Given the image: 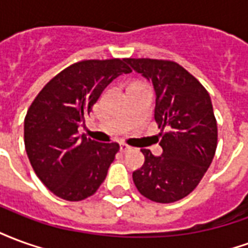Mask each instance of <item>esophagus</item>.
Listing matches in <instances>:
<instances>
[{
  "mask_svg": "<svg viewBox=\"0 0 248 248\" xmlns=\"http://www.w3.org/2000/svg\"><path fill=\"white\" fill-rule=\"evenodd\" d=\"M131 150V147L129 145H126V143H121V151L122 153H126V151Z\"/></svg>",
  "mask_w": 248,
  "mask_h": 248,
  "instance_id": "1",
  "label": "esophagus"
}]
</instances>
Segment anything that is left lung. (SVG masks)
<instances>
[{
	"label": "left lung",
	"mask_w": 248,
	"mask_h": 248,
	"mask_svg": "<svg viewBox=\"0 0 248 248\" xmlns=\"http://www.w3.org/2000/svg\"><path fill=\"white\" fill-rule=\"evenodd\" d=\"M126 62L154 86V118L161 129L163 149L161 156L147 149L140 150L145 163L133 172V181L153 202H177L199 185L215 155L218 126L211 98L202 83L177 62L151 58H127Z\"/></svg>",
	"instance_id": "obj_1"
}]
</instances>
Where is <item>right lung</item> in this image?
<instances>
[{
    "mask_svg": "<svg viewBox=\"0 0 248 248\" xmlns=\"http://www.w3.org/2000/svg\"><path fill=\"white\" fill-rule=\"evenodd\" d=\"M119 60H85L67 66L46 83L25 117L24 140L33 170L54 195L78 202L102 185L117 142L99 143L78 127L114 78L131 73Z\"/></svg>",
    "mask_w": 248,
    "mask_h": 248,
    "instance_id": "1",
    "label": "right lung"
}]
</instances>
